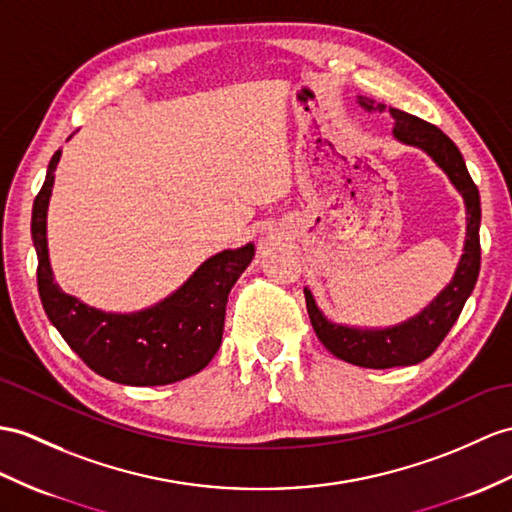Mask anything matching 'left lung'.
Wrapping results in <instances>:
<instances>
[{
	"instance_id": "1",
	"label": "left lung",
	"mask_w": 512,
	"mask_h": 512,
	"mask_svg": "<svg viewBox=\"0 0 512 512\" xmlns=\"http://www.w3.org/2000/svg\"><path fill=\"white\" fill-rule=\"evenodd\" d=\"M358 102L367 110L384 108L382 104H376V99L363 95L358 97ZM391 115L395 119V139L428 152L436 165L447 173L458 193L463 195L467 206V241L454 280L423 313L408 319L402 326L386 330H356L339 326V323H332L321 315L313 295L304 289L310 323H313L315 334L326 345V350L345 363L367 369L406 367L426 360L452 330L480 273V193L469 176L463 154L450 136L432 123L397 108H391Z\"/></svg>"
}]
</instances>
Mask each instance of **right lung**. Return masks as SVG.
<instances>
[{"instance_id": "obj_1", "label": "right lung", "mask_w": 512, "mask_h": 512, "mask_svg": "<svg viewBox=\"0 0 512 512\" xmlns=\"http://www.w3.org/2000/svg\"><path fill=\"white\" fill-rule=\"evenodd\" d=\"M58 160L60 149L49 160L32 208V241L39 258L36 282L49 321L86 367L112 382L160 386L202 371L219 350L228 293L252 263L254 245L208 258L176 293L141 313H102L62 293L49 267L47 204Z\"/></svg>"}]
</instances>
